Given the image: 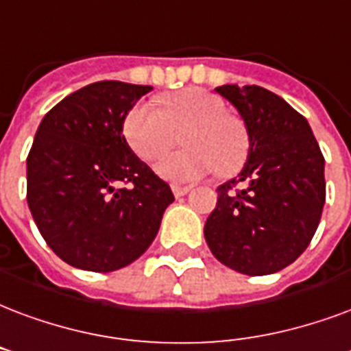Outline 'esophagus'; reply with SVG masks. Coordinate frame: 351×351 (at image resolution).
<instances>
[{
  "instance_id": "esophagus-1",
  "label": "esophagus",
  "mask_w": 351,
  "mask_h": 351,
  "mask_svg": "<svg viewBox=\"0 0 351 351\" xmlns=\"http://www.w3.org/2000/svg\"><path fill=\"white\" fill-rule=\"evenodd\" d=\"M171 189H173L175 197H184V195H188V193H189L188 186H176V184H175V186H173Z\"/></svg>"
}]
</instances>
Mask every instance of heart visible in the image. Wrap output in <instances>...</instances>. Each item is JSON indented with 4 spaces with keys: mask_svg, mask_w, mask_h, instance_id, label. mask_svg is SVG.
I'll return each mask as SVG.
<instances>
[{
    "mask_svg": "<svg viewBox=\"0 0 351 351\" xmlns=\"http://www.w3.org/2000/svg\"><path fill=\"white\" fill-rule=\"evenodd\" d=\"M186 150L169 154L156 173L171 182H193L217 169L234 175L249 154V132L240 117L225 113V104L202 89H186L163 98L162 110L139 102L126 113L123 134L130 149L154 162L171 149L175 132H183Z\"/></svg>",
    "mask_w": 351,
    "mask_h": 351,
    "instance_id": "obj_1",
    "label": "heart"
}]
</instances>
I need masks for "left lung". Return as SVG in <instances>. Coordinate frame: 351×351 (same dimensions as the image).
I'll return each mask as SVG.
<instances>
[{"mask_svg":"<svg viewBox=\"0 0 351 351\" xmlns=\"http://www.w3.org/2000/svg\"><path fill=\"white\" fill-rule=\"evenodd\" d=\"M249 132L247 162L217 188L204 238L217 261L245 275L287 268L307 249L326 202L324 156L307 119L258 85L215 89ZM241 182L244 188L234 186Z\"/></svg>","mask_w":351,"mask_h":351,"instance_id":"1","label":"left lung"}]
</instances>
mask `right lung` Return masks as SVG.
I'll use <instances>...</instances> for the list:
<instances>
[{"label": "right lung", "mask_w": 351, "mask_h": 351, "mask_svg": "<svg viewBox=\"0 0 351 351\" xmlns=\"http://www.w3.org/2000/svg\"><path fill=\"white\" fill-rule=\"evenodd\" d=\"M150 90L90 83L51 108L35 134L27 204L51 251L74 268L108 274L137 261L175 201L123 136L126 113Z\"/></svg>", "instance_id": "1"}]
</instances>
